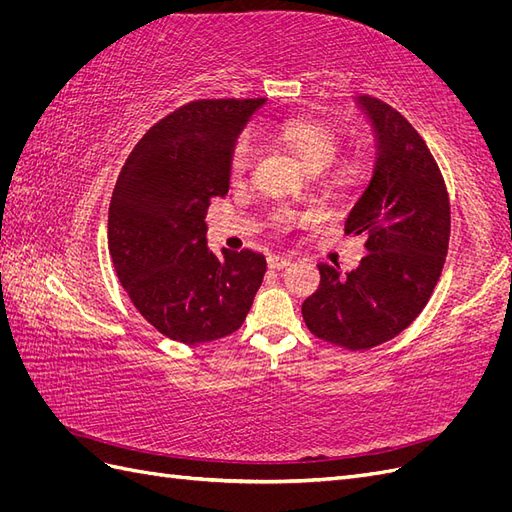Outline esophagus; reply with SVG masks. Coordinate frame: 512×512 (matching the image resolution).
Here are the masks:
<instances>
[{
  "instance_id": "obj_1",
  "label": "esophagus",
  "mask_w": 512,
  "mask_h": 512,
  "mask_svg": "<svg viewBox=\"0 0 512 512\" xmlns=\"http://www.w3.org/2000/svg\"><path fill=\"white\" fill-rule=\"evenodd\" d=\"M290 256H280V254H271L269 258H267V265H269V269H284V267H288L290 265Z\"/></svg>"
}]
</instances>
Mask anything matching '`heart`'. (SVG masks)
Instances as JSON below:
<instances>
[{"instance_id": "obj_1", "label": "heart", "mask_w": 512, "mask_h": 512, "mask_svg": "<svg viewBox=\"0 0 512 512\" xmlns=\"http://www.w3.org/2000/svg\"><path fill=\"white\" fill-rule=\"evenodd\" d=\"M273 136L284 147H288L294 156H297L309 170L314 173H324L335 188H352L365 177V164L361 160H342L335 162L339 153V136L331 130L327 123H320L316 119H286L277 123L273 128ZM256 156V141L252 134H241L237 143L232 145L230 151V175L241 177L247 168L252 166ZM312 218V211H294V209H275L271 213V220L277 228H292L305 220Z\"/></svg>"}]
</instances>
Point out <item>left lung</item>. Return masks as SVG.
Masks as SVG:
<instances>
[{"instance_id":"8db88e82","label":"left lung","mask_w":512,"mask_h":512,"mask_svg":"<svg viewBox=\"0 0 512 512\" xmlns=\"http://www.w3.org/2000/svg\"><path fill=\"white\" fill-rule=\"evenodd\" d=\"M359 104L378 158L346 232L367 237V254L346 275L320 262V286L301 307L309 331L346 350H369L410 327L440 280L451 237L446 183L421 134L382 100Z\"/></svg>"}]
</instances>
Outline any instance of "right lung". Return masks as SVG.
I'll use <instances>...</instances> for the list:
<instances>
[{
    "instance_id": "1",
    "label": "right lung",
    "mask_w": 512,
    "mask_h": 512,
    "mask_svg": "<svg viewBox=\"0 0 512 512\" xmlns=\"http://www.w3.org/2000/svg\"><path fill=\"white\" fill-rule=\"evenodd\" d=\"M265 98L194 100L136 143L108 207V252L141 316L181 344L235 333L267 260L252 250H207L211 198L228 192L230 151Z\"/></svg>"
}]
</instances>
